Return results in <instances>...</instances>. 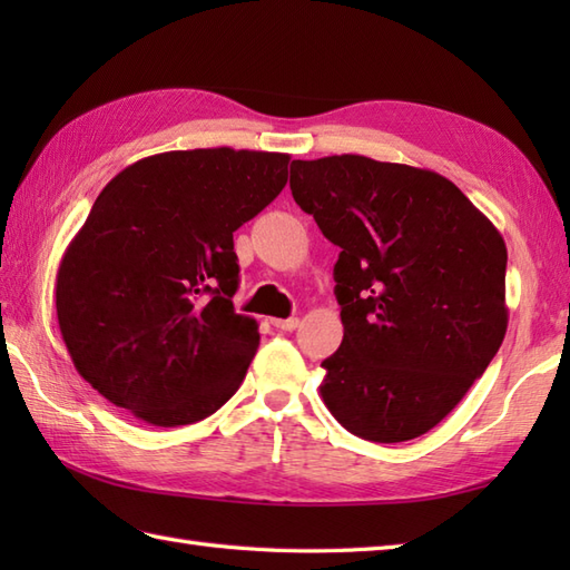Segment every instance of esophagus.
Returning <instances> with one entry per match:
<instances>
[{"mask_svg":"<svg viewBox=\"0 0 570 570\" xmlns=\"http://www.w3.org/2000/svg\"><path fill=\"white\" fill-rule=\"evenodd\" d=\"M272 325H274L276 331H296L298 328V318H286V321L272 318Z\"/></svg>","mask_w":570,"mask_h":570,"instance_id":"34e87169","label":"esophagus"}]
</instances>
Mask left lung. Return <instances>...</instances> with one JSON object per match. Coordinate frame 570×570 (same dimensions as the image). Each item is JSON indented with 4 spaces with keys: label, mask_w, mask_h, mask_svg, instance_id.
I'll return each instance as SVG.
<instances>
[{
    "label": "left lung",
    "mask_w": 570,
    "mask_h": 570,
    "mask_svg": "<svg viewBox=\"0 0 570 570\" xmlns=\"http://www.w3.org/2000/svg\"><path fill=\"white\" fill-rule=\"evenodd\" d=\"M294 200L341 247L343 343L323 360L321 396L374 443L441 423L504 341L507 247L441 174L360 154L292 164Z\"/></svg>",
    "instance_id": "1"
}]
</instances>
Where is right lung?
<instances>
[{
  "mask_svg": "<svg viewBox=\"0 0 570 570\" xmlns=\"http://www.w3.org/2000/svg\"><path fill=\"white\" fill-rule=\"evenodd\" d=\"M288 159L164 151L102 188L60 259L56 313L72 365L107 402L171 429L239 390L259 325L233 306V233L282 193Z\"/></svg>",
  "mask_w": 570,
  "mask_h": 570,
  "instance_id": "obj_1",
  "label": "right lung"
}]
</instances>
